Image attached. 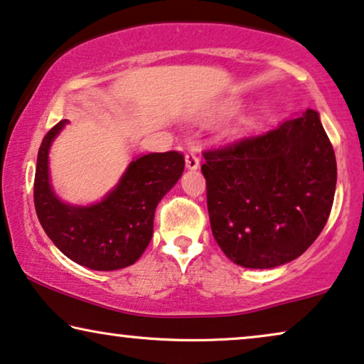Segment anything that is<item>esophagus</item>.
<instances>
[{
  "label": "esophagus",
  "mask_w": 364,
  "mask_h": 364,
  "mask_svg": "<svg viewBox=\"0 0 364 364\" xmlns=\"http://www.w3.org/2000/svg\"><path fill=\"white\" fill-rule=\"evenodd\" d=\"M185 163H186V168L191 169V171H195V169L200 168V158H198V154L193 153V151L186 154Z\"/></svg>",
  "instance_id": "obj_1"
}]
</instances>
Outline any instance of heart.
I'll return each instance as SVG.
<instances>
[{"instance_id": "1", "label": "heart", "mask_w": 364, "mask_h": 364, "mask_svg": "<svg viewBox=\"0 0 364 364\" xmlns=\"http://www.w3.org/2000/svg\"><path fill=\"white\" fill-rule=\"evenodd\" d=\"M238 105H240V103H238V101H236V100L226 101V103L221 106L220 113H221V114H230V113H232V111H235L236 108H238ZM255 124H256L255 116L245 114V116H241L240 119H236L235 123L231 124L230 134H231V136H243V134L250 133L251 129L255 128Z\"/></svg>"}]
</instances>
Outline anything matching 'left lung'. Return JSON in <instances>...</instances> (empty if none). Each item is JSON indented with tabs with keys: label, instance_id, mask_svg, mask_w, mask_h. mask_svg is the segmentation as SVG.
Returning <instances> with one entry per match:
<instances>
[{
	"label": "left lung",
	"instance_id": "obj_1",
	"mask_svg": "<svg viewBox=\"0 0 364 364\" xmlns=\"http://www.w3.org/2000/svg\"><path fill=\"white\" fill-rule=\"evenodd\" d=\"M211 231L232 263L276 268L301 256L326 225L336 158L318 111L205 153Z\"/></svg>",
	"mask_w": 364,
	"mask_h": 364
}]
</instances>
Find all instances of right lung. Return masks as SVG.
Returning a JSON list of instances; mask_svg holds the SVG:
<instances>
[{
    "label": "right lung",
    "mask_w": 364,
    "mask_h": 364,
    "mask_svg": "<svg viewBox=\"0 0 364 364\" xmlns=\"http://www.w3.org/2000/svg\"><path fill=\"white\" fill-rule=\"evenodd\" d=\"M61 119L43 139L35 174L38 220L58 250L75 263L96 271L132 266L153 236L158 203L176 185L185 169L178 151L149 153L128 164L118 185L93 205H71L58 198L50 178V148L61 129Z\"/></svg>",
    "instance_id": "add662e5"
}]
</instances>
